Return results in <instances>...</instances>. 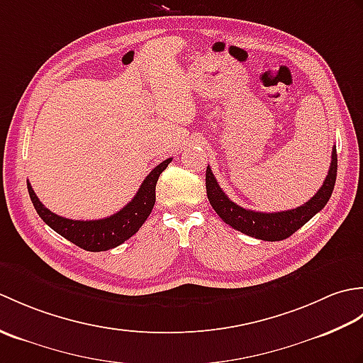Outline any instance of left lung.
I'll return each mask as SVG.
<instances>
[{"instance_id": "8db88e82", "label": "left lung", "mask_w": 363, "mask_h": 363, "mask_svg": "<svg viewBox=\"0 0 363 363\" xmlns=\"http://www.w3.org/2000/svg\"><path fill=\"white\" fill-rule=\"evenodd\" d=\"M337 179V150L333 148L330 167L321 189L306 204L284 212H256L243 209L226 196L218 186L211 167L206 169V190L209 203L218 217L240 233L267 242H279L295 234L315 213H318L329 201Z\"/></svg>"}]
</instances>
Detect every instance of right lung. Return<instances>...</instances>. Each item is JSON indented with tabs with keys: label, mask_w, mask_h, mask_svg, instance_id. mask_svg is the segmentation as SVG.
I'll list each match as a JSON object with an SVG mask.
<instances>
[{
	"label": "right lung",
	"mask_w": 363,
	"mask_h": 363,
	"mask_svg": "<svg viewBox=\"0 0 363 363\" xmlns=\"http://www.w3.org/2000/svg\"><path fill=\"white\" fill-rule=\"evenodd\" d=\"M173 159L169 157L162 162L152 172L145 177L140 189L135 196L117 213L101 220H70L59 217L40 203V199L34 194L33 187L28 182V191L35 211L46 225L56 230L57 234L65 237L68 242L74 243L86 251H107L115 246L125 243L142 228L146 218L156 203V184L160 173L168 167Z\"/></svg>",
	"instance_id": "right-lung-1"
}]
</instances>
